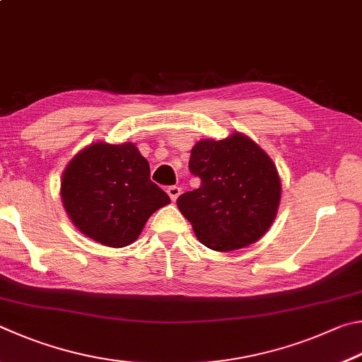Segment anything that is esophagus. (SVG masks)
I'll return each mask as SVG.
<instances>
[{"instance_id":"1","label":"esophagus","mask_w":362,"mask_h":362,"mask_svg":"<svg viewBox=\"0 0 362 362\" xmlns=\"http://www.w3.org/2000/svg\"><path fill=\"white\" fill-rule=\"evenodd\" d=\"M167 192H168V195H170V199L175 202L177 197H180V194H181V187H177V186H170V187L167 189Z\"/></svg>"}]
</instances>
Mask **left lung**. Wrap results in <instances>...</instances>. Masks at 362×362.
Masks as SVG:
<instances>
[{
    "label": "left lung",
    "instance_id": "8db88e82",
    "mask_svg": "<svg viewBox=\"0 0 362 362\" xmlns=\"http://www.w3.org/2000/svg\"><path fill=\"white\" fill-rule=\"evenodd\" d=\"M199 189L176 205L206 248L233 251L257 242L270 229L281 199V181L265 151L242 133L200 139L191 151Z\"/></svg>",
    "mask_w": 362,
    "mask_h": 362
}]
</instances>
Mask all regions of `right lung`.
<instances>
[{
    "label": "right lung",
    "instance_id": "obj_1",
    "mask_svg": "<svg viewBox=\"0 0 362 362\" xmlns=\"http://www.w3.org/2000/svg\"><path fill=\"white\" fill-rule=\"evenodd\" d=\"M60 195L71 223L111 248L135 242L151 214L170 204L133 143L100 141L78 152L63 171Z\"/></svg>",
    "mask_w": 362,
    "mask_h": 362
}]
</instances>
